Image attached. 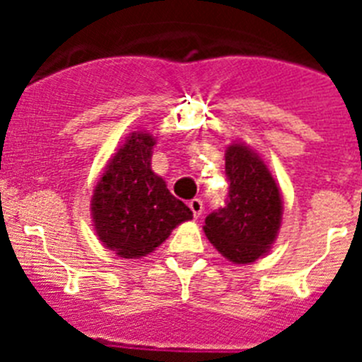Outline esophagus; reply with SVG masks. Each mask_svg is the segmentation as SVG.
<instances>
[{
    "instance_id": "obj_1",
    "label": "esophagus",
    "mask_w": 362,
    "mask_h": 362,
    "mask_svg": "<svg viewBox=\"0 0 362 362\" xmlns=\"http://www.w3.org/2000/svg\"><path fill=\"white\" fill-rule=\"evenodd\" d=\"M188 206H190L192 214H194V217H196V219H197V217H201V214H203V209H204L203 201L197 199V197H196V199H192L190 203H188Z\"/></svg>"
}]
</instances>
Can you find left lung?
Wrapping results in <instances>:
<instances>
[{"label":"left lung","instance_id":"1","mask_svg":"<svg viewBox=\"0 0 362 362\" xmlns=\"http://www.w3.org/2000/svg\"><path fill=\"white\" fill-rule=\"evenodd\" d=\"M228 201L204 219V233L219 254L235 264L254 263L270 252L283 217L276 179L257 152L232 143L225 153Z\"/></svg>","mask_w":362,"mask_h":362}]
</instances>
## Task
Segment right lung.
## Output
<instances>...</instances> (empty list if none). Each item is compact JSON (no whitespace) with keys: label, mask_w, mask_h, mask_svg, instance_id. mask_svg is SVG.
<instances>
[{"label":"right lung","mask_w":362,"mask_h":362,"mask_svg":"<svg viewBox=\"0 0 362 362\" xmlns=\"http://www.w3.org/2000/svg\"><path fill=\"white\" fill-rule=\"evenodd\" d=\"M153 145L148 132L129 134L105 166L90 201L99 241L124 259L150 254L175 226L192 219V210L152 172Z\"/></svg>","instance_id":"obj_1"}]
</instances>
